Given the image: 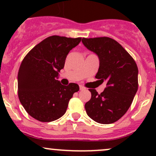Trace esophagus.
Masks as SVG:
<instances>
[{"label":"esophagus","instance_id":"1","mask_svg":"<svg viewBox=\"0 0 156 156\" xmlns=\"http://www.w3.org/2000/svg\"><path fill=\"white\" fill-rule=\"evenodd\" d=\"M79 88H80V90H83L85 89V88L83 87L82 85H80V86H79Z\"/></svg>","mask_w":156,"mask_h":156}]
</instances>
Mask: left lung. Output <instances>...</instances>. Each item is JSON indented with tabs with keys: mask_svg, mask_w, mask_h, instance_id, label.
Instances as JSON below:
<instances>
[{
	"mask_svg": "<svg viewBox=\"0 0 156 156\" xmlns=\"http://www.w3.org/2000/svg\"><path fill=\"white\" fill-rule=\"evenodd\" d=\"M86 48L99 58L95 78L106 87L100 94L90 89L91 98L85 110L90 119L100 124L117 122L126 113L138 89V69L130 55L116 41L107 37L82 38Z\"/></svg>",
	"mask_w": 156,
	"mask_h": 156,
	"instance_id": "obj_1",
	"label": "left lung"
}]
</instances>
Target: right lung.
<instances>
[{
  "label": "right lung",
  "instance_id": "right-lung-1",
  "mask_svg": "<svg viewBox=\"0 0 156 156\" xmlns=\"http://www.w3.org/2000/svg\"><path fill=\"white\" fill-rule=\"evenodd\" d=\"M81 40V37L50 36L31 49L23 59L17 77L18 96L32 118L50 122L66 113L69 100L79 90V86L75 83L62 85L57 79L69 51Z\"/></svg>",
  "mask_w": 156,
  "mask_h": 156
}]
</instances>
